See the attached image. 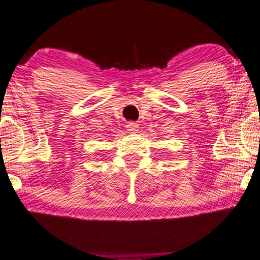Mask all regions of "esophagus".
Here are the masks:
<instances>
[{
	"label": "esophagus",
	"mask_w": 260,
	"mask_h": 260,
	"mask_svg": "<svg viewBox=\"0 0 260 260\" xmlns=\"http://www.w3.org/2000/svg\"><path fill=\"white\" fill-rule=\"evenodd\" d=\"M126 127H127V131H129L131 133H134V132H137V131H138V124L136 122H132V121L127 122Z\"/></svg>",
	"instance_id": "1"
}]
</instances>
